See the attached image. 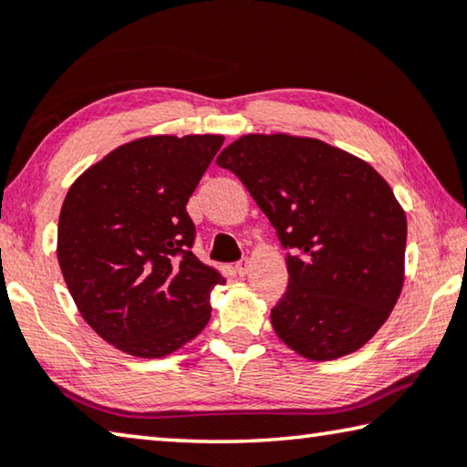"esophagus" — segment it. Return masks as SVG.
I'll list each match as a JSON object with an SVG mask.
<instances>
[{
  "label": "esophagus",
  "mask_w": 467,
  "mask_h": 467,
  "mask_svg": "<svg viewBox=\"0 0 467 467\" xmlns=\"http://www.w3.org/2000/svg\"><path fill=\"white\" fill-rule=\"evenodd\" d=\"M234 272L239 274V276H245V274L249 272V260L247 257H243V260H239L234 264Z\"/></svg>",
  "instance_id": "1"
}]
</instances>
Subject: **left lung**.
I'll use <instances>...</instances> for the list:
<instances>
[{
	"instance_id": "left-lung-1",
	"label": "left lung",
	"mask_w": 467,
	"mask_h": 467,
	"mask_svg": "<svg viewBox=\"0 0 467 467\" xmlns=\"http://www.w3.org/2000/svg\"><path fill=\"white\" fill-rule=\"evenodd\" d=\"M286 249L288 285L270 320L283 343L324 361L376 335L403 286L407 222L376 170L317 139L245 135L218 155Z\"/></svg>"
}]
</instances>
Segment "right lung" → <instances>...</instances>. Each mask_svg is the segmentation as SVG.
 <instances>
[{"instance_id":"obj_1","label":"right lung","mask_w":467,"mask_h":467,"mask_svg":"<svg viewBox=\"0 0 467 467\" xmlns=\"http://www.w3.org/2000/svg\"><path fill=\"white\" fill-rule=\"evenodd\" d=\"M218 135L145 137L80 174L57 222V262L88 327L137 358H164L210 320V293L226 278L191 249L187 202Z\"/></svg>"}]
</instances>
